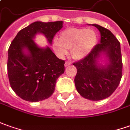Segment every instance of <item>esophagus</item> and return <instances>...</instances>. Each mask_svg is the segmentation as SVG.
I'll return each instance as SVG.
<instances>
[{
	"label": "esophagus",
	"instance_id": "34e87169",
	"mask_svg": "<svg viewBox=\"0 0 130 130\" xmlns=\"http://www.w3.org/2000/svg\"><path fill=\"white\" fill-rule=\"evenodd\" d=\"M71 65V62L70 61H66L65 62V67H68V66H69V65Z\"/></svg>",
	"mask_w": 130,
	"mask_h": 130
}]
</instances>
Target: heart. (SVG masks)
Listing matches in <instances>:
<instances>
[{
    "mask_svg": "<svg viewBox=\"0 0 130 130\" xmlns=\"http://www.w3.org/2000/svg\"><path fill=\"white\" fill-rule=\"evenodd\" d=\"M60 40L55 39L53 43L54 50L59 57H64L70 50L72 58L81 60L93 50L98 42V35L93 30L70 28L60 33Z\"/></svg>",
    "mask_w": 130,
    "mask_h": 130,
    "instance_id": "heart-1",
    "label": "heart"
}]
</instances>
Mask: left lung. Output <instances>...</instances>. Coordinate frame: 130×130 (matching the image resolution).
Returning a JSON list of instances; mask_svg holds the SVG:
<instances>
[{
  "label": "left lung",
  "instance_id": "left-lung-1",
  "mask_svg": "<svg viewBox=\"0 0 130 130\" xmlns=\"http://www.w3.org/2000/svg\"><path fill=\"white\" fill-rule=\"evenodd\" d=\"M100 32V43L96 45L87 57L74 62L77 75L75 84L82 97L93 101L102 100L113 93L120 83L122 62L120 43L108 29L92 24ZM104 54L108 62L98 64V59Z\"/></svg>",
  "mask_w": 130,
  "mask_h": 130
}]
</instances>
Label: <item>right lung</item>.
Segmentation results:
<instances>
[{"instance_id":"add662e5","label":"right lung","mask_w":130,"mask_h":130,"mask_svg":"<svg viewBox=\"0 0 130 130\" xmlns=\"http://www.w3.org/2000/svg\"><path fill=\"white\" fill-rule=\"evenodd\" d=\"M62 21L34 22L18 32L8 48V75L10 87L21 98L38 102L53 94L56 81L65 72V61L50 47H40L33 38L38 33L52 44ZM27 51V52H25Z\"/></svg>"}]
</instances>
